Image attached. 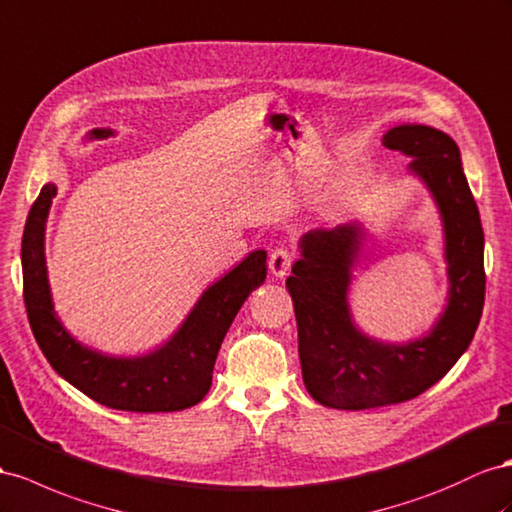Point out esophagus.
<instances>
[{"instance_id":"obj_1","label":"esophagus","mask_w":512,"mask_h":512,"mask_svg":"<svg viewBox=\"0 0 512 512\" xmlns=\"http://www.w3.org/2000/svg\"><path fill=\"white\" fill-rule=\"evenodd\" d=\"M290 265H293V252L288 250V247H278V250H273L269 256V269L273 275H278V278H284L288 273Z\"/></svg>"}]
</instances>
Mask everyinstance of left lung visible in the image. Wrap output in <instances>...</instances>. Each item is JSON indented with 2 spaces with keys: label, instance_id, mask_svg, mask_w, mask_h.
I'll return each mask as SVG.
<instances>
[{
  "label": "left lung",
  "instance_id": "8db88e82",
  "mask_svg": "<svg viewBox=\"0 0 512 512\" xmlns=\"http://www.w3.org/2000/svg\"><path fill=\"white\" fill-rule=\"evenodd\" d=\"M383 146L411 157L409 170L439 206L450 297L428 336L407 344L370 340L353 325L347 303L362 228L344 224L303 234L286 288L295 306L303 383L314 400L334 409L385 407L426 392L465 353L485 306V234L459 146L424 124L390 129Z\"/></svg>",
  "mask_w": 512,
  "mask_h": 512
}]
</instances>
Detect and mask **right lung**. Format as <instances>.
Returning <instances> with one entry per match:
<instances>
[{"label": "right lung", "mask_w": 512, "mask_h": 512, "mask_svg": "<svg viewBox=\"0 0 512 512\" xmlns=\"http://www.w3.org/2000/svg\"><path fill=\"white\" fill-rule=\"evenodd\" d=\"M92 135L107 137L112 131L96 129ZM55 191V185L40 189L21 243L25 310L47 362L79 392L112 409L157 413L200 403L211 388L213 366L228 327L243 301L267 278V254L252 252L206 288L181 329L155 353L131 359L107 357L79 344L53 312L45 265V222Z\"/></svg>", "instance_id": "1"}]
</instances>
